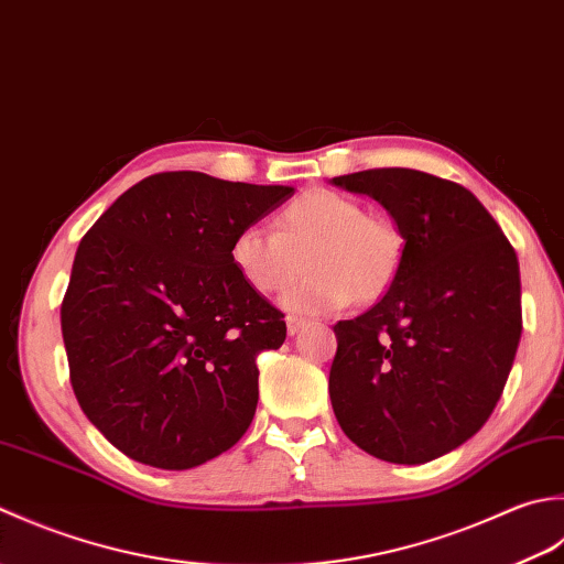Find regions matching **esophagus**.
<instances>
[{
  "label": "esophagus",
  "instance_id": "1",
  "mask_svg": "<svg viewBox=\"0 0 564 564\" xmlns=\"http://www.w3.org/2000/svg\"><path fill=\"white\" fill-rule=\"evenodd\" d=\"M306 326V321L304 318H296V316H290L286 318V333H290V336H296L299 330H302Z\"/></svg>",
  "mask_w": 564,
  "mask_h": 564
}]
</instances>
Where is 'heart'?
<instances>
[{
	"label": "heart",
	"mask_w": 564,
	"mask_h": 564,
	"mask_svg": "<svg viewBox=\"0 0 564 564\" xmlns=\"http://www.w3.org/2000/svg\"><path fill=\"white\" fill-rule=\"evenodd\" d=\"M404 238L384 216L333 189L299 194L274 216V234L246 226L231 240V262L252 290L280 294L308 274L282 306L299 316L336 314L352 302L370 304L394 282Z\"/></svg>",
	"instance_id": "heart-1"
}]
</instances>
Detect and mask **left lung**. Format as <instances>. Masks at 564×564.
<instances>
[{"instance_id":"obj_1","label":"left lung","mask_w":564,"mask_h":564,"mask_svg":"<svg viewBox=\"0 0 564 564\" xmlns=\"http://www.w3.org/2000/svg\"><path fill=\"white\" fill-rule=\"evenodd\" d=\"M392 214L394 282L338 321L328 392L343 433L379 459L423 465L485 426L521 340L516 250L473 192L409 167L333 177Z\"/></svg>"}]
</instances>
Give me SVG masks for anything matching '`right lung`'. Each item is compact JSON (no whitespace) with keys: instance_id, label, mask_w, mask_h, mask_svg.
Segmentation results:
<instances>
[{"instance_id":"1","label":"right lung","mask_w":564,"mask_h":564,"mask_svg":"<svg viewBox=\"0 0 564 564\" xmlns=\"http://www.w3.org/2000/svg\"><path fill=\"white\" fill-rule=\"evenodd\" d=\"M294 194L204 172L126 189L75 252L61 328L73 392L135 463L189 469L226 453L258 406V355L284 314L240 278L231 240Z\"/></svg>"}]
</instances>
